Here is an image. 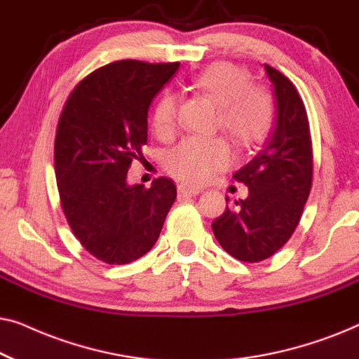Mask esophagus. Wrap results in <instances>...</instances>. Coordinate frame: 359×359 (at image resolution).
Wrapping results in <instances>:
<instances>
[{"instance_id":"1","label":"esophagus","mask_w":359,"mask_h":359,"mask_svg":"<svg viewBox=\"0 0 359 359\" xmlns=\"http://www.w3.org/2000/svg\"><path fill=\"white\" fill-rule=\"evenodd\" d=\"M178 193L186 194V196H198L201 193V189L194 188V186H188V184H178Z\"/></svg>"}]
</instances>
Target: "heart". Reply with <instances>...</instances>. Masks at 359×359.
<instances>
[{
  "mask_svg": "<svg viewBox=\"0 0 359 359\" xmlns=\"http://www.w3.org/2000/svg\"><path fill=\"white\" fill-rule=\"evenodd\" d=\"M194 86L217 104V126L238 145L250 147L266 139L274 122L273 96L266 88L248 83L243 68L227 62L212 63L194 78ZM178 111V96L165 91L151 114V127L160 140L175 135ZM232 161V149L222 137H188L166 154L165 168L184 183L203 184Z\"/></svg>",
  "mask_w": 359,
  "mask_h": 359,
  "instance_id": "b5f03b06",
  "label": "heart"
}]
</instances>
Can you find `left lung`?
<instances>
[{
  "mask_svg": "<svg viewBox=\"0 0 359 359\" xmlns=\"http://www.w3.org/2000/svg\"><path fill=\"white\" fill-rule=\"evenodd\" d=\"M276 102L274 129L252 161L233 175L248 186L212 222L225 252L243 263H258L283 248L302 217L312 186L313 156L306 106L296 86L264 63ZM227 199V198H225ZM229 201V199H227Z\"/></svg>",
  "mask_w": 359,
  "mask_h": 359,
  "instance_id": "obj_1",
  "label": "left lung"
}]
</instances>
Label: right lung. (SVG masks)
<instances>
[{"mask_svg":"<svg viewBox=\"0 0 359 359\" xmlns=\"http://www.w3.org/2000/svg\"><path fill=\"white\" fill-rule=\"evenodd\" d=\"M178 67L112 62L83 78L62 109L53 154L63 214L83 247L107 264L149 253L176 199L170 178L145 189L127 183V171L144 158L150 102Z\"/></svg>","mask_w":359,"mask_h":359,"instance_id":"add662e5","label":"right lung"}]
</instances>
